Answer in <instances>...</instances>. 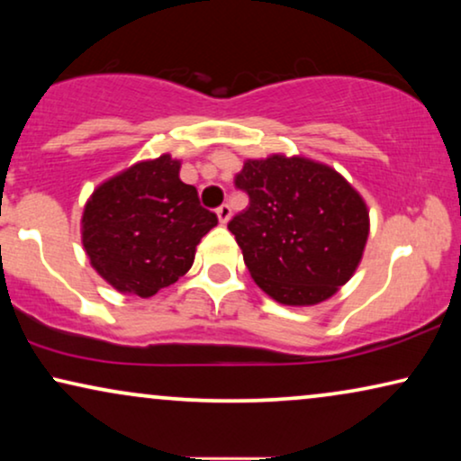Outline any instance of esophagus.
Returning <instances> with one entry per match:
<instances>
[{
  "label": "esophagus",
  "mask_w": 461,
  "mask_h": 461,
  "mask_svg": "<svg viewBox=\"0 0 461 461\" xmlns=\"http://www.w3.org/2000/svg\"><path fill=\"white\" fill-rule=\"evenodd\" d=\"M216 216H218V220H220V224H226L230 220V216H232V210H230V205H220L218 210H216Z\"/></svg>",
  "instance_id": "1"
}]
</instances>
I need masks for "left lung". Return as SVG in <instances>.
<instances>
[{"instance_id":"1","label":"left lung","mask_w":461,"mask_h":461,"mask_svg":"<svg viewBox=\"0 0 461 461\" xmlns=\"http://www.w3.org/2000/svg\"><path fill=\"white\" fill-rule=\"evenodd\" d=\"M235 185L249 194V207L229 230L264 294L285 306H314L350 281L367 245L369 210L342 174L273 153L245 159Z\"/></svg>"}]
</instances>
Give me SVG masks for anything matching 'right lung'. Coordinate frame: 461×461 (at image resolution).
<instances>
[{"mask_svg":"<svg viewBox=\"0 0 461 461\" xmlns=\"http://www.w3.org/2000/svg\"><path fill=\"white\" fill-rule=\"evenodd\" d=\"M180 159L136 161L94 188L81 213L92 268L119 294L150 298L191 270L203 235L218 224L197 188L180 180Z\"/></svg>","mask_w":461,"mask_h":461,"instance_id":"right-lung-1","label":"right lung"}]
</instances>
